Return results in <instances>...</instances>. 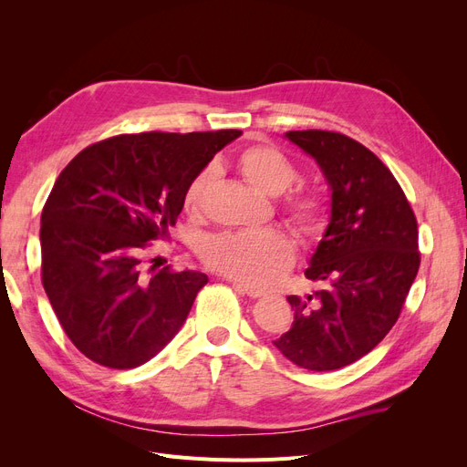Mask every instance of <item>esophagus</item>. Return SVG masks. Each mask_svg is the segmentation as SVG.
<instances>
[{"label":"esophagus","instance_id":"obj_1","mask_svg":"<svg viewBox=\"0 0 467 467\" xmlns=\"http://www.w3.org/2000/svg\"><path fill=\"white\" fill-rule=\"evenodd\" d=\"M234 286H235L239 292H242V294L249 296V298H261V296H265V292H263V290L251 288V286H245V285H239V282H234Z\"/></svg>","mask_w":467,"mask_h":467}]
</instances>
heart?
I'll return each mask as SVG.
<instances>
[{
    "label": "heart",
    "instance_id": "heart-1",
    "mask_svg": "<svg viewBox=\"0 0 467 467\" xmlns=\"http://www.w3.org/2000/svg\"><path fill=\"white\" fill-rule=\"evenodd\" d=\"M235 169L247 185L266 196L282 194L298 179V167L273 144H251L244 148L235 158ZM210 179V169L191 179L182 196V206L189 214L201 210ZM282 214L292 232L304 242L321 237L329 222L327 201L314 187L292 191L282 202ZM201 257L223 276L249 286H268L292 266L294 247L290 239L276 230L223 232L206 239Z\"/></svg>",
    "mask_w": 467,
    "mask_h": 467
}]
</instances>
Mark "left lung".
<instances>
[{
  "label": "left lung",
  "mask_w": 467,
  "mask_h": 467,
  "mask_svg": "<svg viewBox=\"0 0 467 467\" xmlns=\"http://www.w3.org/2000/svg\"><path fill=\"white\" fill-rule=\"evenodd\" d=\"M333 189L331 222L306 278L309 296H288L294 325L275 347L307 370L362 358L398 321L420 265L415 212L374 151L341 132L290 130Z\"/></svg>",
  "instance_id": "left-lung-1"
}]
</instances>
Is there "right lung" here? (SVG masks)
<instances>
[{"label": "right lung", "mask_w": 467, "mask_h": 467, "mask_svg": "<svg viewBox=\"0 0 467 467\" xmlns=\"http://www.w3.org/2000/svg\"><path fill=\"white\" fill-rule=\"evenodd\" d=\"M242 130L119 134L81 150L40 216V278L89 360L136 368L171 341L208 278L146 263L175 225L191 179Z\"/></svg>", "instance_id": "obj_1"}]
</instances>
